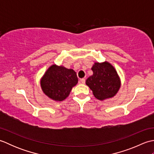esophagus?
Segmentation results:
<instances>
[{"label": "esophagus", "instance_id": "1", "mask_svg": "<svg viewBox=\"0 0 154 154\" xmlns=\"http://www.w3.org/2000/svg\"><path fill=\"white\" fill-rule=\"evenodd\" d=\"M85 79H80V81H79L80 84H85Z\"/></svg>", "mask_w": 154, "mask_h": 154}]
</instances>
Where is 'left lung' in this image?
Listing matches in <instances>:
<instances>
[{"instance_id": "obj_1", "label": "left lung", "mask_w": 154, "mask_h": 154, "mask_svg": "<svg viewBox=\"0 0 154 154\" xmlns=\"http://www.w3.org/2000/svg\"><path fill=\"white\" fill-rule=\"evenodd\" d=\"M93 74L86 80V85L97 99L103 100L112 98L120 87V79L115 69L107 61L95 62L93 65Z\"/></svg>"}]
</instances>
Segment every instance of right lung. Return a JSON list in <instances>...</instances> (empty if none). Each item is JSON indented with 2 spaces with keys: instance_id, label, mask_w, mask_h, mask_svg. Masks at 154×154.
I'll return each instance as SVG.
<instances>
[{
  "instance_id": "obj_1",
  "label": "right lung",
  "mask_w": 154,
  "mask_h": 154,
  "mask_svg": "<svg viewBox=\"0 0 154 154\" xmlns=\"http://www.w3.org/2000/svg\"><path fill=\"white\" fill-rule=\"evenodd\" d=\"M78 83L76 72L72 69L52 65L42 77L40 85L45 95L55 101H62L69 95Z\"/></svg>"
}]
</instances>
